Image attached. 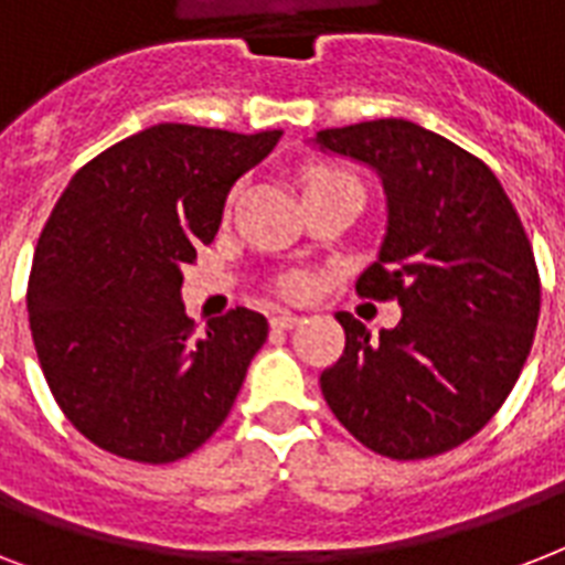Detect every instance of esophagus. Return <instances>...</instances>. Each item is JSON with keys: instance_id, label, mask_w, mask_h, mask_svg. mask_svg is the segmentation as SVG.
<instances>
[{"instance_id": "1", "label": "esophagus", "mask_w": 565, "mask_h": 565, "mask_svg": "<svg viewBox=\"0 0 565 565\" xmlns=\"http://www.w3.org/2000/svg\"><path fill=\"white\" fill-rule=\"evenodd\" d=\"M301 322L299 313H290V310H278L273 317V328H296Z\"/></svg>"}]
</instances>
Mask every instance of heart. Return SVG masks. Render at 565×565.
Masks as SVG:
<instances>
[{
  "label": "heart",
  "mask_w": 565,
  "mask_h": 565,
  "mask_svg": "<svg viewBox=\"0 0 565 565\" xmlns=\"http://www.w3.org/2000/svg\"><path fill=\"white\" fill-rule=\"evenodd\" d=\"M354 181L349 179V175H343V172H334V170H317L310 172L308 175V184H319V181ZM287 292H292V296H301V292H308V278L305 275H292V278H287Z\"/></svg>",
  "instance_id": "b5f03b06"
}]
</instances>
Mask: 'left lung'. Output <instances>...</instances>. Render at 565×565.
I'll use <instances>...</instances> for the list:
<instances>
[{
    "label": "left lung",
    "instance_id": "left-lung-1",
    "mask_svg": "<svg viewBox=\"0 0 565 565\" xmlns=\"http://www.w3.org/2000/svg\"><path fill=\"white\" fill-rule=\"evenodd\" d=\"M313 146L381 179L384 237L358 292L402 308L377 337L337 313L345 349L322 395L377 455H443L495 416L525 366L540 319L531 239L490 167L411 119L326 128Z\"/></svg>",
    "mask_w": 565,
    "mask_h": 565
}]
</instances>
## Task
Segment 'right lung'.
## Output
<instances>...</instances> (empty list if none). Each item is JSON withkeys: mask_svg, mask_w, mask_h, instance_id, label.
Returning a JSON list of instances; mask_svg holds the SVG:
<instances>
[{"mask_svg": "<svg viewBox=\"0 0 565 565\" xmlns=\"http://www.w3.org/2000/svg\"><path fill=\"white\" fill-rule=\"evenodd\" d=\"M281 131L161 122L75 172L34 248L29 322L66 419L110 455L172 463L220 428L269 326L184 313L181 266Z\"/></svg>", "mask_w": 565, "mask_h": 565, "instance_id": "obj_1", "label": "right lung"}]
</instances>
